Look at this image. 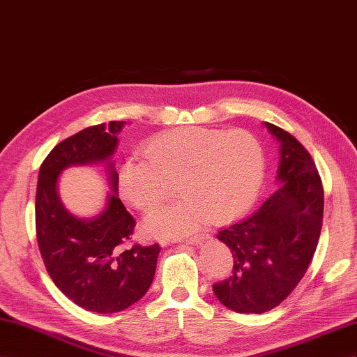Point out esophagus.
Listing matches in <instances>:
<instances>
[{
    "instance_id": "esophagus-1",
    "label": "esophagus",
    "mask_w": 357,
    "mask_h": 357,
    "mask_svg": "<svg viewBox=\"0 0 357 357\" xmlns=\"http://www.w3.org/2000/svg\"><path fill=\"white\" fill-rule=\"evenodd\" d=\"M206 238H207V236H204V234H198V236L188 237V238L185 240V242H186V243H189V245H199V243L204 242Z\"/></svg>"
}]
</instances>
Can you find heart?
I'll use <instances>...</instances> for the list:
<instances>
[{
    "instance_id": "obj_1",
    "label": "heart",
    "mask_w": 357,
    "mask_h": 357,
    "mask_svg": "<svg viewBox=\"0 0 357 357\" xmlns=\"http://www.w3.org/2000/svg\"><path fill=\"white\" fill-rule=\"evenodd\" d=\"M129 156L119 169V190L139 211L155 208L177 183L176 204L144 220L146 234L181 238L207 224L228 222L254 204L264 177L263 147L243 129L178 128L162 132Z\"/></svg>"
}]
</instances>
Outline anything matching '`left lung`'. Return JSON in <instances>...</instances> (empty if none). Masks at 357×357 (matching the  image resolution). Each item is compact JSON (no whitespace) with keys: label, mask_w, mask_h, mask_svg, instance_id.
Returning <instances> with one entry per match:
<instances>
[{"label":"left lung","mask_w":357,"mask_h":357,"mask_svg":"<svg viewBox=\"0 0 357 357\" xmlns=\"http://www.w3.org/2000/svg\"><path fill=\"white\" fill-rule=\"evenodd\" d=\"M279 142V189L255 213L220 229L231 275L213 284L218 301L240 314L273 310L301 282L319 243L324 194L310 153L293 135L263 123Z\"/></svg>","instance_id":"8db88e82"}]
</instances>
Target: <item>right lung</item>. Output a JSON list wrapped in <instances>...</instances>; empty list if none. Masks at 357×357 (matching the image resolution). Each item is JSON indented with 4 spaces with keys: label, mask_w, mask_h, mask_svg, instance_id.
<instances>
[{
    "label": "right lung",
    "mask_w": 357,
    "mask_h": 357,
    "mask_svg": "<svg viewBox=\"0 0 357 357\" xmlns=\"http://www.w3.org/2000/svg\"><path fill=\"white\" fill-rule=\"evenodd\" d=\"M126 121L86 128L61 141L38 171L36 233L47 273L73 303L99 314L120 312L147 293L156 272L160 246L123 249L135 219L119 198V172L112 156ZM103 162L112 192L99 215L79 218L66 209L58 178L70 166Z\"/></svg>",
    "instance_id": "right-lung-1"
}]
</instances>
